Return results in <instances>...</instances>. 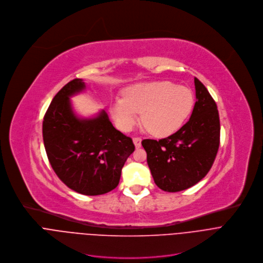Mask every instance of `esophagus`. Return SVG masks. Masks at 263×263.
<instances>
[{
  "label": "esophagus",
  "mask_w": 263,
  "mask_h": 263,
  "mask_svg": "<svg viewBox=\"0 0 263 263\" xmlns=\"http://www.w3.org/2000/svg\"><path fill=\"white\" fill-rule=\"evenodd\" d=\"M133 141H134V144H135L136 148H140V147H141V141H142V139H141V138H139V137H135V138L133 139Z\"/></svg>",
  "instance_id": "34e87169"
}]
</instances>
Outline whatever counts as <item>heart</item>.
Listing matches in <instances>:
<instances>
[{"label":"heart","instance_id":"heart-1","mask_svg":"<svg viewBox=\"0 0 263 263\" xmlns=\"http://www.w3.org/2000/svg\"><path fill=\"white\" fill-rule=\"evenodd\" d=\"M194 107V95L183 86L169 81L139 83L124 91V98L117 97L111 113L118 127L129 132L139 120L155 137H167L177 132Z\"/></svg>","mask_w":263,"mask_h":263}]
</instances>
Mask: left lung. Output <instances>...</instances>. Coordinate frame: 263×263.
Instances as JSON below:
<instances>
[{
    "mask_svg": "<svg viewBox=\"0 0 263 263\" xmlns=\"http://www.w3.org/2000/svg\"><path fill=\"white\" fill-rule=\"evenodd\" d=\"M194 82L197 101L190 120L165 139L142 141L154 182L165 192H180L198 183L213 167L219 150L217 103L197 78Z\"/></svg>",
    "mask_w": 263,
    "mask_h": 263,
    "instance_id": "obj_1",
    "label": "left lung"
}]
</instances>
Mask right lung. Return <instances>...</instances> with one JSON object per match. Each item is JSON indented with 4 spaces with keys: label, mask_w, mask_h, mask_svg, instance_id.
<instances>
[{
    "label": "right lung",
    "mask_w": 263,
    "mask_h": 263,
    "mask_svg": "<svg viewBox=\"0 0 263 263\" xmlns=\"http://www.w3.org/2000/svg\"><path fill=\"white\" fill-rule=\"evenodd\" d=\"M85 87L83 80L74 79L55 95L43 118L42 136L48 162L60 180L77 193L97 196L118 185L135 145L104 111L90 119L74 115L69 97Z\"/></svg>",
    "instance_id": "obj_1"
}]
</instances>
